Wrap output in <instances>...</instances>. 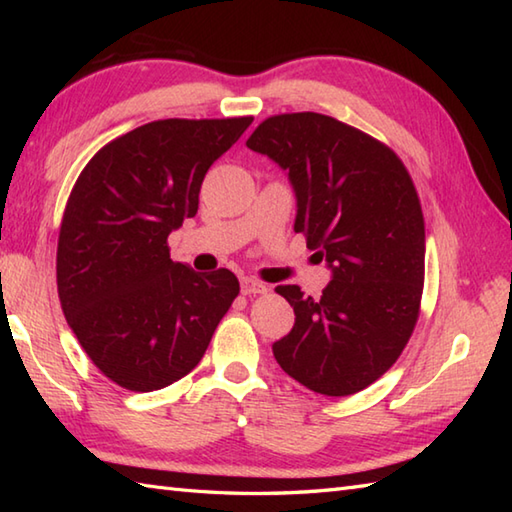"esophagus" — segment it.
I'll use <instances>...</instances> for the list:
<instances>
[{"label":"esophagus","instance_id":"34e87169","mask_svg":"<svg viewBox=\"0 0 512 512\" xmlns=\"http://www.w3.org/2000/svg\"><path fill=\"white\" fill-rule=\"evenodd\" d=\"M268 288L253 277H242V295H264Z\"/></svg>","mask_w":512,"mask_h":512}]
</instances>
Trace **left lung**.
Returning a JSON list of instances; mask_svg holds the SVG:
<instances>
[{"label": "left lung", "mask_w": 512, "mask_h": 512, "mask_svg": "<svg viewBox=\"0 0 512 512\" xmlns=\"http://www.w3.org/2000/svg\"><path fill=\"white\" fill-rule=\"evenodd\" d=\"M248 149L288 171L295 231L332 268L321 299L275 292L295 325L273 345L288 376L323 396H350L398 361L416 328L424 286V217L394 149L317 112L259 123Z\"/></svg>", "instance_id": "1"}]
</instances>
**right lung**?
I'll list each match as a JSON object with an SVG mask.
<instances>
[{
	"label": "right lung",
	"mask_w": 512,
	"mask_h": 512,
	"mask_svg": "<svg viewBox=\"0 0 512 512\" xmlns=\"http://www.w3.org/2000/svg\"><path fill=\"white\" fill-rule=\"evenodd\" d=\"M253 123L165 118L114 138L76 178L57 244L65 321L90 361L129 391H154L200 363L239 295L231 270L171 262L169 233L198 213L206 171Z\"/></svg>",
	"instance_id": "1"
}]
</instances>
